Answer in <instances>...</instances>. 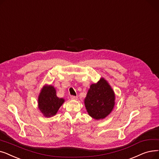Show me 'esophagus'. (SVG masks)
<instances>
[{
    "mask_svg": "<svg viewBox=\"0 0 159 159\" xmlns=\"http://www.w3.org/2000/svg\"><path fill=\"white\" fill-rule=\"evenodd\" d=\"M70 98H71V100H78V96H70Z\"/></svg>",
    "mask_w": 159,
    "mask_h": 159,
    "instance_id": "obj_1",
    "label": "esophagus"
}]
</instances>
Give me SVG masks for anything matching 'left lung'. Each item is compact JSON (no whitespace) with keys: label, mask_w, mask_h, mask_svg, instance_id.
I'll return each mask as SVG.
<instances>
[{"label":"left lung","mask_w":159,"mask_h":159,"mask_svg":"<svg viewBox=\"0 0 159 159\" xmlns=\"http://www.w3.org/2000/svg\"><path fill=\"white\" fill-rule=\"evenodd\" d=\"M115 96L108 83L101 78L97 84H92L85 99L89 115L96 120L108 116L115 105Z\"/></svg>","instance_id":"1"}]
</instances>
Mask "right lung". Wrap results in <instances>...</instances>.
<instances>
[{"instance_id": "obj_1", "label": "right lung", "mask_w": 159, "mask_h": 159, "mask_svg": "<svg viewBox=\"0 0 159 159\" xmlns=\"http://www.w3.org/2000/svg\"><path fill=\"white\" fill-rule=\"evenodd\" d=\"M64 101L63 98H59L57 96L54 87L44 86L39 96V108L44 116L50 117L56 114Z\"/></svg>"}]
</instances>
